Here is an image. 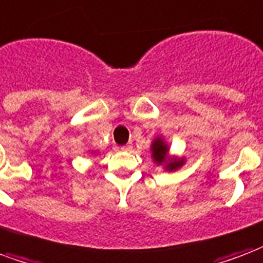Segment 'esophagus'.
Here are the masks:
<instances>
[{
    "mask_svg": "<svg viewBox=\"0 0 263 263\" xmlns=\"http://www.w3.org/2000/svg\"><path fill=\"white\" fill-rule=\"evenodd\" d=\"M121 149H122V151H125V152H131L132 151V145H131V143H126V145H124Z\"/></svg>",
    "mask_w": 263,
    "mask_h": 263,
    "instance_id": "34e87169",
    "label": "esophagus"
}]
</instances>
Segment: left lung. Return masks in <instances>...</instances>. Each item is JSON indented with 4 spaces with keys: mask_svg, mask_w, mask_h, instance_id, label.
Instances as JSON below:
<instances>
[{
    "mask_svg": "<svg viewBox=\"0 0 263 263\" xmlns=\"http://www.w3.org/2000/svg\"><path fill=\"white\" fill-rule=\"evenodd\" d=\"M152 160L157 166H161L168 173L180 170L185 164L186 159L182 156H176L170 153V145L167 143L163 135H157L151 145Z\"/></svg>",
    "mask_w": 263,
    "mask_h": 263,
    "instance_id": "8db88e82",
    "label": "left lung"
}]
</instances>
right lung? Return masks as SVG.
<instances>
[{
  "label": "right lung",
  "mask_w": 263,
  "mask_h": 263,
  "mask_svg": "<svg viewBox=\"0 0 263 263\" xmlns=\"http://www.w3.org/2000/svg\"><path fill=\"white\" fill-rule=\"evenodd\" d=\"M92 153H93V155H97V152H95V151H93Z\"/></svg>",
  "instance_id": "1"
}]
</instances>
